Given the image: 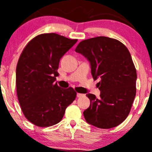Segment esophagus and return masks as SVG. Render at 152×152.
<instances>
[{
	"mask_svg": "<svg viewBox=\"0 0 152 152\" xmlns=\"http://www.w3.org/2000/svg\"><path fill=\"white\" fill-rule=\"evenodd\" d=\"M83 96H84V94H79V93H78V94H77V97H78V98H81V97H83Z\"/></svg>",
	"mask_w": 152,
	"mask_h": 152,
	"instance_id": "34e87169",
	"label": "esophagus"
}]
</instances>
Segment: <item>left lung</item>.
I'll return each instance as SVG.
<instances>
[{
    "label": "left lung",
    "instance_id": "left-lung-1",
    "mask_svg": "<svg viewBox=\"0 0 152 152\" xmlns=\"http://www.w3.org/2000/svg\"><path fill=\"white\" fill-rule=\"evenodd\" d=\"M75 50L90 62L94 79H100V98L86 94L90 99L83 113L86 122L100 129L118 126L128 116L136 96L137 71L129 51L120 41L105 36L82 41Z\"/></svg>",
    "mask_w": 152,
    "mask_h": 152
}]
</instances>
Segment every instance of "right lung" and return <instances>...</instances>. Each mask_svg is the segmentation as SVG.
Instances as JSON below:
<instances>
[{"label":"right lung","instance_id":"obj_1","mask_svg":"<svg viewBox=\"0 0 152 152\" xmlns=\"http://www.w3.org/2000/svg\"><path fill=\"white\" fill-rule=\"evenodd\" d=\"M77 39L51 33L38 35L26 45L16 67V91L24 116L40 127L61 121L67 106L75 100L74 88L55 83L59 61Z\"/></svg>","mask_w":152,"mask_h":152}]
</instances>
